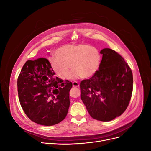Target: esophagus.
<instances>
[{
  "mask_svg": "<svg viewBox=\"0 0 151 151\" xmlns=\"http://www.w3.org/2000/svg\"><path fill=\"white\" fill-rule=\"evenodd\" d=\"M72 85H73V87H79V83H78V82H77V81L73 82Z\"/></svg>",
  "mask_w": 151,
  "mask_h": 151,
  "instance_id": "1",
  "label": "esophagus"
}]
</instances>
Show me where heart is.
Instances as JSON below:
<instances>
[{
	"instance_id": "obj_1",
	"label": "heart",
	"mask_w": 151,
	"mask_h": 151,
	"mask_svg": "<svg viewBox=\"0 0 151 151\" xmlns=\"http://www.w3.org/2000/svg\"><path fill=\"white\" fill-rule=\"evenodd\" d=\"M56 56L50 57L49 63L54 72L62 79H66L70 66L74 70L72 78L81 77L88 78L98 70L101 63V55L98 50L86 44H67L58 48Z\"/></svg>"
}]
</instances>
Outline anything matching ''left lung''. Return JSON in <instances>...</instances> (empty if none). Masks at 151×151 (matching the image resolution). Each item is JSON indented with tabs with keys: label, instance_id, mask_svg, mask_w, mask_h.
Returning a JSON list of instances; mask_svg holds the SVG:
<instances>
[{
	"label": "left lung",
	"instance_id": "8db88e82",
	"mask_svg": "<svg viewBox=\"0 0 151 151\" xmlns=\"http://www.w3.org/2000/svg\"><path fill=\"white\" fill-rule=\"evenodd\" d=\"M99 70L80 84L81 98L94 119L108 122L125 111L133 90V75L123 58L104 48Z\"/></svg>",
	"mask_w": 151,
	"mask_h": 151
}]
</instances>
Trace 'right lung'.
I'll return each mask as SVG.
<instances>
[{"label":"right lung","instance_id":"add662e5","mask_svg":"<svg viewBox=\"0 0 151 151\" xmlns=\"http://www.w3.org/2000/svg\"><path fill=\"white\" fill-rule=\"evenodd\" d=\"M47 58L28 60L17 79L21 106L29 119L38 124L51 126L66 117L70 106L71 82L55 78Z\"/></svg>","mask_w":151,"mask_h":151}]
</instances>
